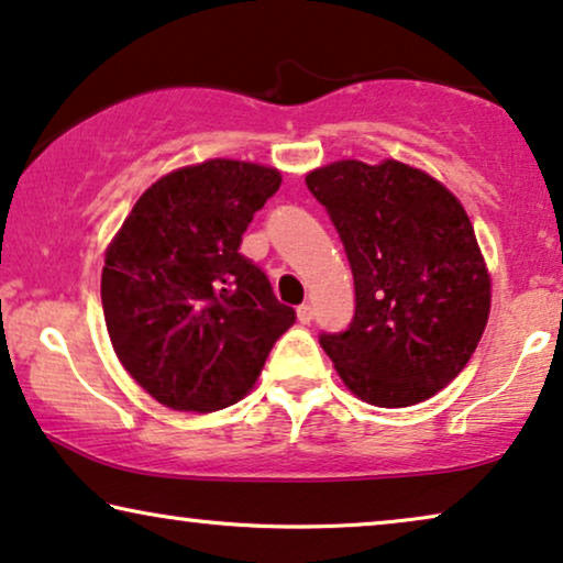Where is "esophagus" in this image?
Returning <instances> with one entry per match:
<instances>
[{"mask_svg": "<svg viewBox=\"0 0 563 563\" xmlns=\"http://www.w3.org/2000/svg\"><path fill=\"white\" fill-rule=\"evenodd\" d=\"M298 321H301V324H309V321L313 319V309H311V303H301L298 306Z\"/></svg>", "mask_w": 563, "mask_h": 563, "instance_id": "esophagus-1", "label": "esophagus"}]
</instances>
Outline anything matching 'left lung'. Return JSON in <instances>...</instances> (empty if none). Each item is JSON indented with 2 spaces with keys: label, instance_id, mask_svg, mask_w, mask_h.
<instances>
[{
  "label": "left lung",
  "instance_id": "1",
  "mask_svg": "<svg viewBox=\"0 0 563 563\" xmlns=\"http://www.w3.org/2000/svg\"><path fill=\"white\" fill-rule=\"evenodd\" d=\"M355 280V317L319 342L352 394L411 407L445 388L474 355L492 280L459 198L396 159H342L306 175Z\"/></svg>",
  "mask_w": 563,
  "mask_h": 563
}]
</instances>
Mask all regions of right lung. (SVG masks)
<instances>
[{
	"label": "right lung",
	"instance_id": "1",
	"mask_svg": "<svg viewBox=\"0 0 563 563\" xmlns=\"http://www.w3.org/2000/svg\"><path fill=\"white\" fill-rule=\"evenodd\" d=\"M280 172L208 159L141 195L104 252L102 311L112 350L164 407L216 411L254 386L296 321L239 252Z\"/></svg>",
	"mask_w": 563,
	"mask_h": 563
}]
</instances>
